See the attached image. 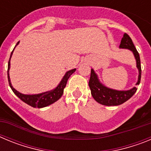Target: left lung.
<instances>
[{
  "label": "left lung",
  "mask_w": 151,
  "mask_h": 151,
  "mask_svg": "<svg viewBox=\"0 0 151 151\" xmlns=\"http://www.w3.org/2000/svg\"><path fill=\"white\" fill-rule=\"evenodd\" d=\"M119 47L129 49L133 52L136 61H137V67L139 71L138 81L136 85H139L141 77L140 56L138 50H136L135 47L133 44L132 40L131 39L127 33L124 34L123 37L121 40ZM88 85L91 89V95L94 97V99L99 104L105 105V106H117V105L122 104L125 101L130 99L138 89L136 87H134L132 89L129 91H116L108 88L100 83L97 79V75L95 74L93 69L91 70V76Z\"/></svg>",
  "instance_id": "8db88e82"
}]
</instances>
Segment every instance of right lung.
I'll list each match as a JSON object with an SVG mask.
<instances>
[{"label": "right lung", "instance_id": "add662e5", "mask_svg": "<svg viewBox=\"0 0 151 151\" xmlns=\"http://www.w3.org/2000/svg\"><path fill=\"white\" fill-rule=\"evenodd\" d=\"M19 42V41L17 42V45H18ZM17 45H16V46H17ZM14 48H15V47H14ZM13 51H12L11 54H10V60H9V62H8L7 77H8V82H9L10 87L11 88L13 93H14V94H15L19 98V99L22 100L23 102H25L26 104H27L30 105L31 106H33V107H38V108L45 107V106H48V105L52 104L53 103L58 101V100L61 97V96L63 95V89L64 88L66 87V83H67V81L68 79H69V76H71L75 71H76V69H72V70L68 71L67 73H66V75L64 76V77L63 78L62 81H61L60 83L59 84V85H58L55 89H54V90L50 91H47V92H45V93H42V94H33V95H26V94H22L13 88L11 83H10V76H9V69H10V58H11L12 54H13Z\"/></svg>", "mask_w": 151, "mask_h": 151}]
</instances>
